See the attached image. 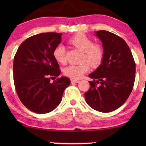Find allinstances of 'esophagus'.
I'll return each instance as SVG.
<instances>
[{"mask_svg": "<svg viewBox=\"0 0 146 146\" xmlns=\"http://www.w3.org/2000/svg\"><path fill=\"white\" fill-rule=\"evenodd\" d=\"M70 81H71V82H72V83H78V82H79L78 80L72 79H72L70 80Z\"/></svg>", "mask_w": 146, "mask_h": 146, "instance_id": "esophagus-1", "label": "esophagus"}]
</instances>
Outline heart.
Instances as JSON below:
<instances>
[{
    "mask_svg": "<svg viewBox=\"0 0 146 146\" xmlns=\"http://www.w3.org/2000/svg\"><path fill=\"white\" fill-rule=\"evenodd\" d=\"M70 43L83 52L82 62L78 65H70L64 70L66 76L72 79H80L90 70V65L96 67L102 61L104 50L101 44L94 43L92 40L84 34L79 33L69 39ZM54 58L60 63L66 62V48L62 44L56 46L53 50Z\"/></svg>",
    "mask_w": 146,
    "mask_h": 146,
    "instance_id": "heart-1",
    "label": "heart"
}]
</instances>
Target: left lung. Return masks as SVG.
I'll use <instances>...</instances> for the list:
<instances>
[{"label": "left lung", "mask_w": 146, "mask_h": 146, "mask_svg": "<svg viewBox=\"0 0 146 146\" xmlns=\"http://www.w3.org/2000/svg\"><path fill=\"white\" fill-rule=\"evenodd\" d=\"M103 44L102 64L89 76L90 87L84 94L86 103L101 112H110L122 106L132 91L135 63L124 40L106 31L96 32Z\"/></svg>", "instance_id": "left-lung-1"}]
</instances>
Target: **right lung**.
I'll use <instances>...</instances> for the list:
<instances>
[{
	"instance_id": "1",
	"label": "right lung",
	"mask_w": 146,
	"mask_h": 146,
	"mask_svg": "<svg viewBox=\"0 0 146 146\" xmlns=\"http://www.w3.org/2000/svg\"><path fill=\"white\" fill-rule=\"evenodd\" d=\"M62 34L41 33L26 39L14 58L13 77L20 100L29 110L46 113L60 103L64 91L70 84L67 77L55 78L60 74L53 56ZM51 79L55 80L52 83Z\"/></svg>"
}]
</instances>
